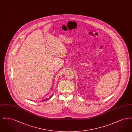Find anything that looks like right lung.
Returning a JSON list of instances; mask_svg holds the SVG:
<instances>
[{
  "label": "right lung",
  "instance_id": "add662e5",
  "mask_svg": "<svg viewBox=\"0 0 132 132\" xmlns=\"http://www.w3.org/2000/svg\"><path fill=\"white\" fill-rule=\"evenodd\" d=\"M52 96V95H51L50 96V98H46V99H45V100H44L43 101H47V100H48L50 98V97H51Z\"/></svg>",
  "mask_w": 132,
  "mask_h": 132
}]
</instances>
